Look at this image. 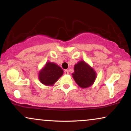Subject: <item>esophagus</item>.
I'll return each mask as SVG.
<instances>
[{
  "label": "esophagus",
  "mask_w": 131,
  "mask_h": 131,
  "mask_svg": "<svg viewBox=\"0 0 131 131\" xmlns=\"http://www.w3.org/2000/svg\"><path fill=\"white\" fill-rule=\"evenodd\" d=\"M64 74H66V75L68 74H69V71H68V70H64Z\"/></svg>",
  "instance_id": "esophagus-1"
}]
</instances>
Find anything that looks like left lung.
Returning <instances> with one entry per match:
<instances>
[{"mask_svg":"<svg viewBox=\"0 0 131 131\" xmlns=\"http://www.w3.org/2000/svg\"><path fill=\"white\" fill-rule=\"evenodd\" d=\"M75 82L81 88H88L92 85L97 77V73L92 67L84 61L75 64L74 73H72Z\"/></svg>","mask_w":131,"mask_h":131,"instance_id":"1","label":"left lung"}]
</instances>
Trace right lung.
<instances>
[{"label": "right lung", "instance_id": "obj_1", "mask_svg": "<svg viewBox=\"0 0 131 131\" xmlns=\"http://www.w3.org/2000/svg\"><path fill=\"white\" fill-rule=\"evenodd\" d=\"M63 74V70L60 67L53 62L48 61L39 72V80L47 86H53Z\"/></svg>", "mask_w": 131, "mask_h": 131}]
</instances>
